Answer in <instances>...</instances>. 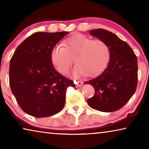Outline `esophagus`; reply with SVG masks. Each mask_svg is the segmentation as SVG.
<instances>
[{
  "label": "esophagus",
  "mask_w": 149,
  "mask_h": 149,
  "mask_svg": "<svg viewBox=\"0 0 149 149\" xmlns=\"http://www.w3.org/2000/svg\"><path fill=\"white\" fill-rule=\"evenodd\" d=\"M75 86L76 87H80L82 86V85L84 83L82 81H75Z\"/></svg>",
  "instance_id": "1"
}]
</instances>
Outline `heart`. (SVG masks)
<instances>
[{
  "label": "heart",
  "mask_w": 149,
  "mask_h": 149,
  "mask_svg": "<svg viewBox=\"0 0 149 149\" xmlns=\"http://www.w3.org/2000/svg\"><path fill=\"white\" fill-rule=\"evenodd\" d=\"M52 64L62 74L69 72L73 60L77 64L73 71L75 77H95L105 70L110 58V49L102 40H93L77 35L65 42V47L56 46L50 54Z\"/></svg>",
  "instance_id": "1"
}]
</instances>
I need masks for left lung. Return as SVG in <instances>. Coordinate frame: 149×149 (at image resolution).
Wrapping results in <instances>:
<instances>
[{
	"label": "left lung",
	"mask_w": 149,
	"mask_h": 149,
	"mask_svg": "<svg viewBox=\"0 0 149 149\" xmlns=\"http://www.w3.org/2000/svg\"><path fill=\"white\" fill-rule=\"evenodd\" d=\"M90 34L107 42L110 58L107 68L99 76L85 82L95 89L87 100L93 109L114 112L123 107L134 94L137 85V59L132 48L116 35L103 29H93Z\"/></svg>",
	"instance_id": "left-lung-1"
}]
</instances>
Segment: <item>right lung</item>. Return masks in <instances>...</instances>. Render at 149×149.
Masks as SVG:
<instances>
[{"label":"right lung","instance_id":"add662e5","mask_svg":"<svg viewBox=\"0 0 149 149\" xmlns=\"http://www.w3.org/2000/svg\"><path fill=\"white\" fill-rule=\"evenodd\" d=\"M68 32H37L20 44L10 63L11 91L22 110L37 118L48 117L64 107L68 87L74 81L58 72L52 64L53 48Z\"/></svg>","mask_w":149,"mask_h":149}]
</instances>
